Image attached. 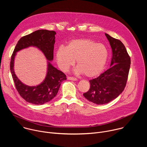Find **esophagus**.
<instances>
[{
	"mask_svg": "<svg viewBox=\"0 0 147 147\" xmlns=\"http://www.w3.org/2000/svg\"><path fill=\"white\" fill-rule=\"evenodd\" d=\"M67 79L69 80H71V81H77V79L75 77H67Z\"/></svg>",
	"mask_w": 147,
	"mask_h": 147,
	"instance_id": "34e87169",
	"label": "esophagus"
}]
</instances>
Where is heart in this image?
I'll use <instances>...</instances> for the list:
<instances>
[{
    "label": "heart",
    "instance_id": "b5f03b06",
    "mask_svg": "<svg viewBox=\"0 0 147 147\" xmlns=\"http://www.w3.org/2000/svg\"><path fill=\"white\" fill-rule=\"evenodd\" d=\"M109 56L107 48L88 38L73 39L66 48L59 47L56 52V59L59 68L67 71L77 60L74 70L78 74L84 73L87 77L99 75L105 69Z\"/></svg>",
    "mask_w": 147,
    "mask_h": 147
}]
</instances>
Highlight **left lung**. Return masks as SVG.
I'll list each match as a JSON object with an SVG mask.
<instances>
[{"label": "left lung", "mask_w": 147, "mask_h": 147, "mask_svg": "<svg viewBox=\"0 0 147 147\" xmlns=\"http://www.w3.org/2000/svg\"><path fill=\"white\" fill-rule=\"evenodd\" d=\"M109 42L112 57L109 69L90 80V88L83 95L97 105H104L116 99L123 91L130 67V57L121 42L105 34Z\"/></svg>", "instance_id": "8db88e82"}]
</instances>
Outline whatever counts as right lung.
<instances>
[{
  "mask_svg": "<svg viewBox=\"0 0 147 147\" xmlns=\"http://www.w3.org/2000/svg\"><path fill=\"white\" fill-rule=\"evenodd\" d=\"M56 32L47 30L34 31L21 38L14 48L10 61V71L18 92L25 100L34 105H43L57 95L61 83L66 76L55 67L49 61L53 59V49ZM30 46L36 47L45 55L47 61V72L45 79L36 86H28L21 82L13 70L14 59L18 51Z\"/></svg>",
  "mask_w": 147,
  "mask_h": 147,
  "instance_id": "1",
  "label": "right lung"
}]
</instances>
